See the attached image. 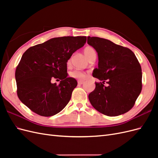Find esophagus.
Returning a JSON list of instances; mask_svg holds the SVG:
<instances>
[{"label": "esophagus", "mask_w": 158, "mask_h": 158, "mask_svg": "<svg viewBox=\"0 0 158 158\" xmlns=\"http://www.w3.org/2000/svg\"><path fill=\"white\" fill-rule=\"evenodd\" d=\"M84 81H82V80H78V84H79V85H82V84H84Z\"/></svg>", "instance_id": "1"}]
</instances>
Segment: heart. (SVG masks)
<instances>
[{
	"label": "heart",
	"mask_w": 158,
	"mask_h": 158,
	"mask_svg": "<svg viewBox=\"0 0 158 158\" xmlns=\"http://www.w3.org/2000/svg\"><path fill=\"white\" fill-rule=\"evenodd\" d=\"M84 55H85V56L88 58V59L89 58V57L92 56H94V55L96 56V51H95L94 48H93L92 47H90V46L85 47L84 49ZM70 60L69 59L68 63H70ZM70 76H71V77H73L76 79L83 80L85 77V73H84L83 71H81L79 70H75L73 72H71Z\"/></svg>",
	"instance_id": "1"
}]
</instances>
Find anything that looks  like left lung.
<instances>
[{"instance_id":"left-lung-1","label":"left lung","mask_w":158,"mask_h":158,"mask_svg":"<svg viewBox=\"0 0 158 158\" xmlns=\"http://www.w3.org/2000/svg\"><path fill=\"white\" fill-rule=\"evenodd\" d=\"M88 44L98 52V68L93 76L101 81L95 82V88L88 95L91 104L109 117L130 111L142 88L141 66L135 53L103 38L88 36Z\"/></svg>"}]
</instances>
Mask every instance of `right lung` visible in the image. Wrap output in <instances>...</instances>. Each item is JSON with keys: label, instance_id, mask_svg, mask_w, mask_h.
I'll use <instances>...</instances> for the list:
<instances>
[{"label": "right lung", "instance_id": "add662e5", "mask_svg": "<svg viewBox=\"0 0 158 158\" xmlns=\"http://www.w3.org/2000/svg\"><path fill=\"white\" fill-rule=\"evenodd\" d=\"M86 42L85 36L52 38L30 47L17 66L15 78L20 101L35 113L51 117L69 102L77 81L67 78L68 60ZM52 77L60 84H52Z\"/></svg>", "mask_w": 158, "mask_h": 158}]
</instances>
